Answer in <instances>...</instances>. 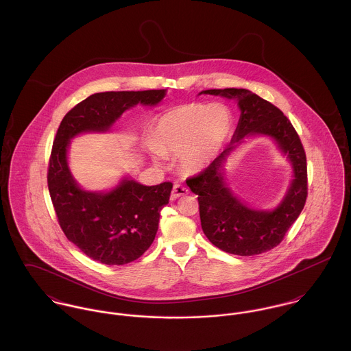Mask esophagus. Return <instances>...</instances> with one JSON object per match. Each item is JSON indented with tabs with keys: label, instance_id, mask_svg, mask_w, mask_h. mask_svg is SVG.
I'll use <instances>...</instances> for the list:
<instances>
[{
	"label": "esophagus",
	"instance_id": "34e87169",
	"mask_svg": "<svg viewBox=\"0 0 351 351\" xmlns=\"http://www.w3.org/2000/svg\"><path fill=\"white\" fill-rule=\"evenodd\" d=\"M186 193H188L186 186H184L182 184H175L172 188V192H171V200H176Z\"/></svg>",
	"mask_w": 351,
	"mask_h": 351
}]
</instances>
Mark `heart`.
<instances>
[{
	"label": "heart",
	"mask_w": 351,
	"mask_h": 351,
	"mask_svg": "<svg viewBox=\"0 0 351 351\" xmlns=\"http://www.w3.org/2000/svg\"><path fill=\"white\" fill-rule=\"evenodd\" d=\"M233 129V114L222 104H188L158 118L151 128L152 158L163 163L165 155H179L186 172H200L215 159Z\"/></svg>",
	"instance_id": "heart-1"
}]
</instances>
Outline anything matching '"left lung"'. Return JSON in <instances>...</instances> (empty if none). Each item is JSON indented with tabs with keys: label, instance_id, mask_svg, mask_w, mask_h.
<instances>
[{
	"label": "left lung",
	"instance_id": "1",
	"mask_svg": "<svg viewBox=\"0 0 351 351\" xmlns=\"http://www.w3.org/2000/svg\"><path fill=\"white\" fill-rule=\"evenodd\" d=\"M201 93L235 99L241 109L230 145L199 175L186 179V185L197 195L202 232L216 247L229 254L250 256L266 252L283 241L306 201V156L300 136L279 108L251 90L226 88ZM250 134L271 136L294 168V180L287 195L272 211L251 210L233 195L223 179L226 158Z\"/></svg>",
	"mask_w": 351,
	"mask_h": 351
}]
</instances>
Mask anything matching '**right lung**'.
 Masks as SVG:
<instances>
[{
	"mask_svg": "<svg viewBox=\"0 0 351 351\" xmlns=\"http://www.w3.org/2000/svg\"><path fill=\"white\" fill-rule=\"evenodd\" d=\"M165 95L166 89L95 93L68 112L53 139L47 183L58 222L68 241L104 265L130 263L150 247L172 183L147 186L123 179L106 193L83 191L68 168L69 139L106 132L125 110L136 104L154 106Z\"/></svg>",
	"mask_w": 351,
	"mask_h": 351,
	"instance_id": "1",
	"label": "right lung"
}]
</instances>
